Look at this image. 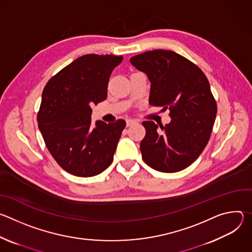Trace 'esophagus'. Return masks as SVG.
Wrapping results in <instances>:
<instances>
[{
    "label": "esophagus",
    "instance_id": "34e87169",
    "mask_svg": "<svg viewBox=\"0 0 252 252\" xmlns=\"http://www.w3.org/2000/svg\"><path fill=\"white\" fill-rule=\"evenodd\" d=\"M136 122L134 121V120H126V126H132V125H134Z\"/></svg>",
    "mask_w": 252,
    "mask_h": 252
}]
</instances>
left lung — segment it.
Listing matches in <instances>:
<instances>
[{
  "label": "left lung",
  "instance_id": "1",
  "mask_svg": "<svg viewBox=\"0 0 252 252\" xmlns=\"http://www.w3.org/2000/svg\"><path fill=\"white\" fill-rule=\"evenodd\" d=\"M151 82L150 104L169 110L170 123L159 127L146 121L140 141L141 157L161 172H176L189 166L209 140L217 117L215 101L203 71L172 51L155 50L129 60Z\"/></svg>",
  "mask_w": 252,
  "mask_h": 252
}]
</instances>
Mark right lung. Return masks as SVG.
I'll return each instance as SVG.
<instances>
[{
    "label": "right lung",
    "mask_w": 252,
    "mask_h": 252,
    "mask_svg": "<svg viewBox=\"0 0 252 252\" xmlns=\"http://www.w3.org/2000/svg\"><path fill=\"white\" fill-rule=\"evenodd\" d=\"M124 57L85 55L67 64L46 85L40 111L39 128L46 146L70 174L96 175L109 167L122 131L124 120L92 126V105L106 98L113 69Z\"/></svg>",
    "instance_id": "add662e5"
}]
</instances>
